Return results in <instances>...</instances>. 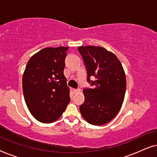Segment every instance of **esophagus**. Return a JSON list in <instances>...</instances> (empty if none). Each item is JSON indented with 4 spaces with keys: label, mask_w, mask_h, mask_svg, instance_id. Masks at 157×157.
I'll use <instances>...</instances> for the list:
<instances>
[{
    "label": "esophagus",
    "mask_w": 157,
    "mask_h": 157,
    "mask_svg": "<svg viewBox=\"0 0 157 157\" xmlns=\"http://www.w3.org/2000/svg\"><path fill=\"white\" fill-rule=\"evenodd\" d=\"M74 92L75 94L79 93V92H81V90L80 89H74Z\"/></svg>",
    "instance_id": "obj_1"
}]
</instances>
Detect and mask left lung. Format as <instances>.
I'll return each mask as SVG.
<instances>
[{"mask_svg": "<svg viewBox=\"0 0 157 157\" xmlns=\"http://www.w3.org/2000/svg\"><path fill=\"white\" fill-rule=\"evenodd\" d=\"M90 77L96 81L94 89L83 91L85 101L80 106V112L88 123L95 126L111 121L121 108L126 93V80L124 68L114 53L101 46H79Z\"/></svg>", "mask_w": 157, "mask_h": 157, "instance_id": "left-lung-1", "label": "left lung"}]
</instances>
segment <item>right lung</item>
<instances>
[{
  "mask_svg": "<svg viewBox=\"0 0 157 157\" xmlns=\"http://www.w3.org/2000/svg\"><path fill=\"white\" fill-rule=\"evenodd\" d=\"M68 47H47L32 56L23 74L25 101L33 117L45 124L60 117L70 102L63 74Z\"/></svg>",
  "mask_w": 157,
  "mask_h": 157,
  "instance_id": "right-lung-1",
  "label": "right lung"
}]
</instances>
